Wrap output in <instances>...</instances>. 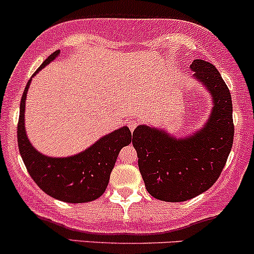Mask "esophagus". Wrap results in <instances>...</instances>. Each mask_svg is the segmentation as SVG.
<instances>
[{"label":"esophagus","mask_w":254,"mask_h":254,"mask_svg":"<svg viewBox=\"0 0 254 254\" xmlns=\"http://www.w3.org/2000/svg\"><path fill=\"white\" fill-rule=\"evenodd\" d=\"M138 125V123L136 121H129L127 122V127H129V129L131 130V131H133V130L136 129V127Z\"/></svg>","instance_id":"1"}]
</instances>
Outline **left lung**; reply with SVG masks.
<instances>
[{
  "label": "left lung",
  "mask_w": 254,
  "mask_h": 254,
  "mask_svg": "<svg viewBox=\"0 0 254 254\" xmlns=\"http://www.w3.org/2000/svg\"><path fill=\"white\" fill-rule=\"evenodd\" d=\"M190 69L213 101L204 127L185 138L148 125H138L132 133L146 189L163 201H186L210 189L218 180L233 147L229 89L212 64L196 59Z\"/></svg>",
  "instance_id": "1"
}]
</instances>
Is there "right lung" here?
I'll return each instance as SVG.
<instances>
[{"instance_id":"right-lung-1","label":"right lung","mask_w":254,"mask_h":254,"mask_svg":"<svg viewBox=\"0 0 254 254\" xmlns=\"http://www.w3.org/2000/svg\"><path fill=\"white\" fill-rule=\"evenodd\" d=\"M59 53L60 50H57L50 54L35 74L54 60ZM30 83L31 79L27 82L21 97L18 123L19 152L27 172L44 193L60 201L82 204L97 199L107 188L119 152L131 142L129 127L114 130L72 157H47L33 148L25 130V102Z\"/></svg>"}]
</instances>
